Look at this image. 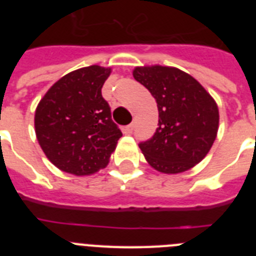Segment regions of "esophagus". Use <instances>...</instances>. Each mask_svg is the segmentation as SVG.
<instances>
[{
  "label": "esophagus",
  "instance_id": "34e87169",
  "mask_svg": "<svg viewBox=\"0 0 256 256\" xmlns=\"http://www.w3.org/2000/svg\"><path fill=\"white\" fill-rule=\"evenodd\" d=\"M133 130H134V124H130V126H124L123 133H124V134H132Z\"/></svg>",
  "mask_w": 256,
  "mask_h": 256
}]
</instances>
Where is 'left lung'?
I'll list each match as a JSON object with an SVG mask.
<instances>
[{
  "label": "left lung",
  "instance_id": "8db88e82",
  "mask_svg": "<svg viewBox=\"0 0 256 256\" xmlns=\"http://www.w3.org/2000/svg\"><path fill=\"white\" fill-rule=\"evenodd\" d=\"M137 82L158 104L156 132L140 148L148 164L165 174H177L204 159L216 138L219 112L209 92L194 76L177 68L137 66Z\"/></svg>",
  "mask_w": 256,
  "mask_h": 256
}]
</instances>
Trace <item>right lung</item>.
<instances>
[{
  "label": "right lung",
  "instance_id": "1",
  "mask_svg": "<svg viewBox=\"0 0 256 256\" xmlns=\"http://www.w3.org/2000/svg\"><path fill=\"white\" fill-rule=\"evenodd\" d=\"M110 68L91 65L70 72L50 88L34 115L38 144L60 170L90 176L108 165L122 137L101 88Z\"/></svg>",
  "mask_w": 256,
  "mask_h": 256
}]
</instances>
